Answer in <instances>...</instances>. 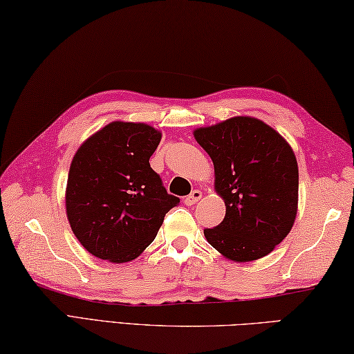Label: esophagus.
Returning <instances> with one entry per match:
<instances>
[{
	"instance_id": "34e87169",
	"label": "esophagus",
	"mask_w": 354,
	"mask_h": 354,
	"mask_svg": "<svg viewBox=\"0 0 354 354\" xmlns=\"http://www.w3.org/2000/svg\"><path fill=\"white\" fill-rule=\"evenodd\" d=\"M201 196H203L201 192L194 190L189 196L184 198V203H185V205H194V204H196L199 201V199H201Z\"/></svg>"
}]
</instances>
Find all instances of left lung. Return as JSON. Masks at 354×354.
<instances>
[{
	"label": "left lung",
	"instance_id": "1",
	"mask_svg": "<svg viewBox=\"0 0 354 354\" xmlns=\"http://www.w3.org/2000/svg\"><path fill=\"white\" fill-rule=\"evenodd\" d=\"M194 134L214 160L215 189L226 203V216L204 229L205 239L234 261L268 255L297 215L299 167L292 149L274 128L246 115Z\"/></svg>",
	"mask_w": 354,
	"mask_h": 354
}]
</instances>
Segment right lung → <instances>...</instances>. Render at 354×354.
Wrapping results in <instances>:
<instances>
[{"instance_id":"right-lung-1","label":"right lung","mask_w":354,"mask_h":354,"mask_svg":"<svg viewBox=\"0 0 354 354\" xmlns=\"http://www.w3.org/2000/svg\"><path fill=\"white\" fill-rule=\"evenodd\" d=\"M160 133L145 124L111 122L86 139L71 162L66 214L89 254L113 263L134 260L155 240L179 204L150 167Z\"/></svg>"}]
</instances>
